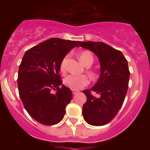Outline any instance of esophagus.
Instances as JSON below:
<instances>
[{"label": "esophagus", "mask_w": 150, "mask_h": 150, "mask_svg": "<svg viewBox=\"0 0 150 150\" xmlns=\"http://www.w3.org/2000/svg\"><path fill=\"white\" fill-rule=\"evenodd\" d=\"M77 92H78L77 91H75V90H72L73 95H76V94H77Z\"/></svg>", "instance_id": "esophagus-1"}]
</instances>
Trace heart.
Here are the masks:
<instances>
[{
	"mask_svg": "<svg viewBox=\"0 0 150 150\" xmlns=\"http://www.w3.org/2000/svg\"><path fill=\"white\" fill-rule=\"evenodd\" d=\"M79 60L86 65L88 63L93 62V57L92 55L88 51H84L79 55ZM66 63H67V57L62 60L60 65V70L62 72H65ZM89 83V79L88 76L85 75H74V74H69L64 79V84L66 86L72 90H79L82 88Z\"/></svg>",
	"mask_w": 150,
	"mask_h": 150,
	"instance_id": "heart-1",
	"label": "heart"
}]
</instances>
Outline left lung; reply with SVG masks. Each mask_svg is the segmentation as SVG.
Listing matches in <instances>:
<instances>
[{"label":"left lung","mask_w":150,"mask_h":150,"mask_svg":"<svg viewBox=\"0 0 150 150\" xmlns=\"http://www.w3.org/2000/svg\"><path fill=\"white\" fill-rule=\"evenodd\" d=\"M78 43L98 58L100 72L96 84L91 89L83 90L87 98L83 107L85 121L94 126L109 123L122 106L128 88L130 72L128 61L121 51L103 42L86 41ZM99 96H93L91 91Z\"/></svg>","instance_id":"1"}]
</instances>
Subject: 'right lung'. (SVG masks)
<instances>
[{"mask_svg":"<svg viewBox=\"0 0 150 150\" xmlns=\"http://www.w3.org/2000/svg\"><path fill=\"white\" fill-rule=\"evenodd\" d=\"M76 46L78 41L51 38L26 51L22 58L18 93L28 114L41 124L53 125L65 114L72 91L62 84L59 73L64 58Z\"/></svg>","mask_w":150,"mask_h":150,"instance_id":"1","label":"right lung"}]
</instances>
